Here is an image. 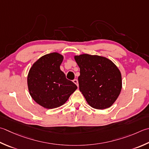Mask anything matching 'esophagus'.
Returning <instances> with one entry per match:
<instances>
[{
	"instance_id": "obj_1",
	"label": "esophagus",
	"mask_w": 149,
	"mask_h": 149,
	"mask_svg": "<svg viewBox=\"0 0 149 149\" xmlns=\"http://www.w3.org/2000/svg\"><path fill=\"white\" fill-rule=\"evenodd\" d=\"M73 82H74L76 85L77 86V87H79V83H78V81L77 79H74V81H73Z\"/></svg>"
}]
</instances>
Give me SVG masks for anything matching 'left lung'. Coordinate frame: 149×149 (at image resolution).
Instances as JSON below:
<instances>
[{"instance_id": "1", "label": "left lung", "mask_w": 149, "mask_h": 149, "mask_svg": "<svg viewBox=\"0 0 149 149\" xmlns=\"http://www.w3.org/2000/svg\"><path fill=\"white\" fill-rule=\"evenodd\" d=\"M80 68L79 90L89 105L103 110L111 107L120 94L121 74L111 60L97 55H74Z\"/></svg>"}]
</instances>
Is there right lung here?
<instances>
[{
	"mask_svg": "<svg viewBox=\"0 0 149 149\" xmlns=\"http://www.w3.org/2000/svg\"><path fill=\"white\" fill-rule=\"evenodd\" d=\"M63 55L53 52L37 60L29 70L27 83L32 99L47 109L65 104L77 86L61 70Z\"/></svg>",
	"mask_w": 149,
	"mask_h": 149,
	"instance_id": "add662e5",
	"label": "right lung"
}]
</instances>
